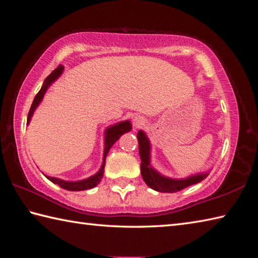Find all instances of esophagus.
<instances>
[{"label":"esophagus","mask_w":258,"mask_h":258,"mask_svg":"<svg viewBox=\"0 0 258 258\" xmlns=\"http://www.w3.org/2000/svg\"><path fill=\"white\" fill-rule=\"evenodd\" d=\"M145 123H147V120H145V118L143 116H140V115H137L133 117V126L135 128H140L142 127V126L145 125Z\"/></svg>","instance_id":"1"}]
</instances>
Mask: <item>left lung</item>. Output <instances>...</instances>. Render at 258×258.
<instances>
[{
	"mask_svg": "<svg viewBox=\"0 0 258 258\" xmlns=\"http://www.w3.org/2000/svg\"><path fill=\"white\" fill-rule=\"evenodd\" d=\"M138 141L140 158H141V174L145 184L150 188L161 191V193H176V191L184 189L190 185L198 184L209 175L208 171L199 172V174L180 178V179L163 176L151 166V143H150L147 134L141 130L138 132Z\"/></svg>",
	"mask_w": 258,
	"mask_h": 258,
	"instance_id": "8db88e82",
	"label": "left lung"
}]
</instances>
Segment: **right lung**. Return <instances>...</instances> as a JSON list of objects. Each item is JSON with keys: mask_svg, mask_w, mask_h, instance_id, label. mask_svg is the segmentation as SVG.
I'll return each instance as SVG.
<instances>
[{"mask_svg": "<svg viewBox=\"0 0 258 258\" xmlns=\"http://www.w3.org/2000/svg\"><path fill=\"white\" fill-rule=\"evenodd\" d=\"M63 71H64V67H63V65H59L58 68H56L54 71L51 72L49 76L45 79V81L43 83V86H41L39 92L37 93L34 101H32V105L30 107L29 114H28L27 124L30 123L31 117H32V115H34L37 107L39 106L41 100H43V98L45 96L46 91H47V89L56 80H57V79L60 76H62ZM131 130H132V124H131L130 120L119 121V123H116L114 125L108 126V127L105 130L104 158H102V163H101L100 169L98 170L95 175H92L89 178H86V179L77 180V181H68V180H63V179H59V178L50 177V176H46V177H47V179H49L51 182H54V184L58 185L59 187H62V188L67 189V190H86V189L93 188V187H96L98 184H99L102 176H104L106 157H107V154H108L110 148L113 147L114 143L121 137V135L130 132Z\"/></svg>", "mask_w": 258, "mask_h": 258, "instance_id": "obj_1", "label": "right lung"}]
</instances>
